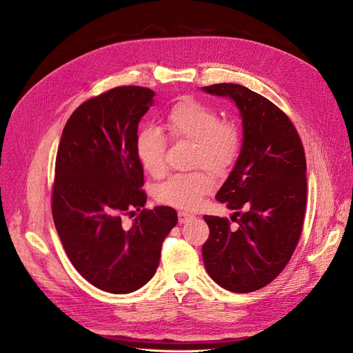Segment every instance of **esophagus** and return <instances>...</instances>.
<instances>
[{
  "mask_svg": "<svg viewBox=\"0 0 353 353\" xmlns=\"http://www.w3.org/2000/svg\"><path fill=\"white\" fill-rule=\"evenodd\" d=\"M190 219H193V216L188 212H179V223H186V221H189Z\"/></svg>",
  "mask_w": 353,
  "mask_h": 353,
  "instance_id": "1",
  "label": "esophagus"
}]
</instances>
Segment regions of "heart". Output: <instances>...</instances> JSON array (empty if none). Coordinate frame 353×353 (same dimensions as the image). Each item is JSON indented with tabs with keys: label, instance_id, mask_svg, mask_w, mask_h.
I'll list each match as a JSON object with an SVG mask.
<instances>
[{
	"label": "heart",
	"instance_id": "1",
	"mask_svg": "<svg viewBox=\"0 0 353 353\" xmlns=\"http://www.w3.org/2000/svg\"><path fill=\"white\" fill-rule=\"evenodd\" d=\"M173 139L189 140L196 145L193 165L206 167L216 176L226 174L234 164L242 136L232 121H220L219 111L193 99L177 101L164 121ZM164 136L154 127L140 130L136 137V154L143 169L152 176L164 172ZM213 189V179L206 172L174 174L156 190L159 201L180 209L194 210Z\"/></svg>",
	"mask_w": 353,
	"mask_h": 353
}]
</instances>
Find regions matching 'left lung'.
I'll return each instance as SVG.
<instances>
[{"mask_svg": "<svg viewBox=\"0 0 353 353\" xmlns=\"http://www.w3.org/2000/svg\"><path fill=\"white\" fill-rule=\"evenodd\" d=\"M201 90L230 99L242 117L243 139L230 174L216 194L234 212L205 216L210 229L201 254L212 279L236 293L269 285L296 249L306 208V160L294 125L281 108L240 84ZM238 219H236L235 217Z\"/></svg>", "mask_w": 353, "mask_h": 353, "instance_id": "obj_1", "label": "left lung"}]
</instances>
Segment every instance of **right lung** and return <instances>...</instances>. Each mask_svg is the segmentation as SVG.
I'll return each mask as SVG.
<instances>
[{"label": "right lung", "mask_w": 353, "mask_h": 353, "mask_svg": "<svg viewBox=\"0 0 353 353\" xmlns=\"http://www.w3.org/2000/svg\"><path fill=\"white\" fill-rule=\"evenodd\" d=\"M154 96L150 88L124 85L83 103L63 130L55 160V229L72 266L108 293H132L150 281L163 240L177 225L169 206L143 209L136 137ZM134 210L141 214L124 227L122 216Z\"/></svg>", "instance_id": "1"}]
</instances>
